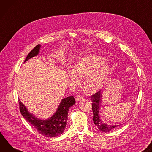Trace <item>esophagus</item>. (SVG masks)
<instances>
[{
    "label": "esophagus",
    "instance_id": "34e87169",
    "mask_svg": "<svg viewBox=\"0 0 152 152\" xmlns=\"http://www.w3.org/2000/svg\"><path fill=\"white\" fill-rule=\"evenodd\" d=\"M83 95H78L77 96H76V98H75V99H76V100L77 101H80V100H81V99H83Z\"/></svg>",
    "mask_w": 152,
    "mask_h": 152
}]
</instances>
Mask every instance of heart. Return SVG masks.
Instances as JSON below:
<instances>
[{
  "instance_id": "heart-1",
  "label": "heart",
  "mask_w": 152,
  "mask_h": 152,
  "mask_svg": "<svg viewBox=\"0 0 152 152\" xmlns=\"http://www.w3.org/2000/svg\"><path fill=\"white\" fill-rule=\"evenodd\" d=\"M109 70V66L104 57L91 54L77 60L74 69L67 70V74L71 81L75 83L79 82L80 78L86 77L85 88L88 91L95 92L104 85Z\"/></svg>"
}]
</instances>
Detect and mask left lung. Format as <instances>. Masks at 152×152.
<instances>
[{
	"mask_svg": "<svg viewBox=\"0 0 152 152\" xmlns=\"http://www.w3.org/2000/svg\"><path fill=\"white\" fill-rule=\"evenodd\" d=\"M102 92L101 91H99L98 92H96L94 95H92L91 96V100H92V109L93 111V121L95 126L102 132H109L113 129H114L115 127L119 126V125H115V126H112V125H108L99 118V108L101 107V104H102Z\"/></svg>",
	"mask_w": 152,
	"mask_h": 152,
	"instance_id": "8db88e82",
	"label": "left lung"
}]
</instances>
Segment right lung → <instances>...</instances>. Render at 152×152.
Here are the masks:
<instances>
[{
	"label": "right lung",
	"instance_id": "1",
	"mask_svg": "<svg viewBox=\"0 0 152 152\" xmlns=\"http://www.w3.org/2000/svg\"><path fill=\"white\" fill-rule=\"evenodd\" d=\"M40 45H37L28 54L24 63L32 57L38 55ZM73 96L62 99L56 112L48 120H40L30 113L19 99V109L22 115L35 129L43 136L48 138L57 137L64 132L67 120V113L69 108L75 104Z\"/></svg>",
	"mask_w": 152,
	"mask_h": 152
}]
</instances>
